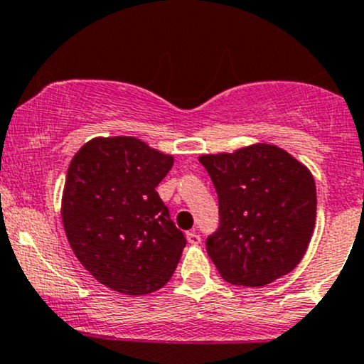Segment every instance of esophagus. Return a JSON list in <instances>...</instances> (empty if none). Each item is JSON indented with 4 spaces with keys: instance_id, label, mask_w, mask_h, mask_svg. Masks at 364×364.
Returning a JSON list of instances; mask_svg holds the SVG:
<instances>
[{
    "instance_id": "esophagus-1",
    "label": "esophagus",
    "mask_w": 364,
    "mask_h": 364,
    "mask_svg": "<svg viewBox=\"0 0 364 364\" xmlns=\"http://www.w3.org/2000/svg\"><path fill=\"white\" fill-rule=\"evenodd\" d=\"M186 240H188V243H190V245H198L200 241H202V237H200V235L196 231H188L186 232Z\"/></svg>"
}]
</instances>
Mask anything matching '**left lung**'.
I'll return each mask as SVG.
<instances>
[{"label": "left lung", "mask_w": 364, "mask_h": 364, "mask_svg": "<svg viewBox=\"0 0 364 364\" xmlns=\"http://www.w3.org/2000/svg\"><path fill=\"white\" fill-rule=\"evenodd\" d=\"M219 198L207 253L224 281L260 287L306 253L316 219L315 179L286 150L257 144L198 159Z\"/></svg>", "instance_id": "8db88e82"}]
</instances>
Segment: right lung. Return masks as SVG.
<instances>
[{"label":"right lung","instance_id":"obj_1","mask_svg":"<svg viewBox=\"0 0 364 364\" xmlns=\"http://www.w3.org/2000/svg\"><path fill=\"white\" fill-rule=\"evenodd\" d=\"M173 162L135 136L92 139L70 162L63 225L75 257L104 286L149 294L176 270L186 240L156 191Z\"/></svg>","mask_w":364,"mask_h":364}]
</instances>
